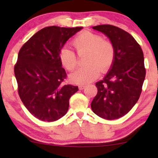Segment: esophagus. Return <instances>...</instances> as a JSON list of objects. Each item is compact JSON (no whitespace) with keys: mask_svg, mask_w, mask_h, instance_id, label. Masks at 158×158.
<instances>
[{"mask_svg":"<svg viewBox=\"0 0 158 158\" xmlns=\"http://www.w3.org/2000/svg\"><path fill=\"white\" fill-rule=\"evenodd\" d=\"M85 87H86V85H79L80 90H83Z\"/></svg>","mask_w":158,"mask_h":158,"instance_id":"1","label":"esophagus"}]
</instances>
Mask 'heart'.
Here are the masks:
<instances>
[{
	"label": "heart",
	"mask_w": 158,
	"mask_h": 158,
	"mask_svg": "<svg viewBox=\"0 0 158 158\" xmlns=\"http://www.w3.org/2000/svg\"><path fill=\"white\" fill-rule=\"evenodd\" d=\"M73 45L77 55L86 53L85 67L70 75V80L75 83L85 84L98 78L100 71L106 73L110 70L116 56V49L111 40H103L101 34L85 31L79 34L73 40ZM60 61L68 71L76 68L77 60L75 54L68 47L60 52Z\"/></svg>",
	"instance_id": "b5f03b06"
}]
</instances>
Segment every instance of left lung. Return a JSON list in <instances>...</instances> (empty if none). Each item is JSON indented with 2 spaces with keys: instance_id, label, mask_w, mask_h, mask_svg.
<instances>
[{
  "instance_id": "obj_1",
  "label": "left lung",
  "mask_w": 158,
  "mask_h": 158,
  "mask_svg": "<svg viewBox=\"0 0 158 158\" xmlns=\"http://www.w3.org/2000/svg\"><path fill=\"white\" fill-rule=\"evenodd\" d=\"M93 29L114 43L116 56L106 76L96 83L98 93L91 109L101 118L116 119L126 115L139 98L146 75L143 52L135 38L120 28L103 24Z\"/></svg>"
}]
</instances>
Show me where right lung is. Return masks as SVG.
Here are the masks:
<instances>
[{
    "instance_id": "1",
    "label": "right lung",
    "mask_w": 158,
    "mask_h": 158,
    "mask_svg": "<svg viewBox=\"0 0 158 158\" xmlns=\"http://www.w3.org/2000/svg\"><path fill=\"white\" fill-rule=\"evenodd\" d=\"M82 28L52 26L40 30L21 47L14 66L18 93L30 113L44 122H54L68 112L69 99L77 86L64 84L67 78L60 52Z\"/></svg>"
}]
</instances>
